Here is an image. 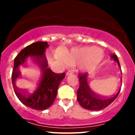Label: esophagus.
I'll use <instances>...</instances> for the list:
<instances>
[{
    "mask_svg": "<svg viewBox=\"0 0 135 135\" xmlns=\"http://www.w3.org/2000/svg\"><path fill=\"white\" fill-rule=\"evenodd\" d=\"M73 73H74V71H73V70H69V71H67V72H66V76H68V75H70V74H73Z\"/></svg>",
    "mask_w": 135,
    "mask_h": 135,
    "instance_id": "obj_1",
    "label": "esophagus"
}]
</instances>
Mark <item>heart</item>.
<instances>
[{"instance_id": "heart-1", "label": "heart", "mask_w": 135, "mask_h": 135, "mask_svg": "<svg viewBox=\"0 0 135 135\" xmlns=\"http://www.w3.org/2000/svg\"><path fill=\"white\" fill-rule=\"evenodd\" d=\"M103 57L101 50L96 47L74 48L64 55V59L69 65L78 64L79 69L88 72L97 66Z\"/></svg>"}]
</instances>
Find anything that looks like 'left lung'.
Listing matches in <instances>:
<instances>
[{
	"mask_svg": "<svg viewBox=\"0 0 135 135\" xmlns=\"http://www.w3.org/2000/svg\"><path fill=\"white\" fill-rule=\"evenodd\" d=\"M111 58L118 62L120 66L119 60L115 54H112ZM79 81L80 87L77 91V100L79 104L82 108L89 110H100L109 106L117 98L120 92L121 89L118 92L110 97H100L95 93L89 88L87 81L88 74H79Z\"/></svg>",
	"mask_w": 135,
	"mask_h": 135,
	"instance_id": "left-lung-1",
	"label": "left lung"
}]
</instances>
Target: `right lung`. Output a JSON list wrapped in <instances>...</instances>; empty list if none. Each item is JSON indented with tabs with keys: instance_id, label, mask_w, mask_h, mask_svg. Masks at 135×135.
<instances>
[{
	"instance_id": "add662e5",
	"label": "right lung",
	"mask_w": 135,
	"mask_h": 135,
	"mask_svg": "<svg viewBox=\"0 0 135 135\" xmlns=\"http://www.w3.org/2000/svg\"><path fill=\"white\" fill-rule=\"evenodd\" d=\"M49 46L47 42H36L23 49L16 57L12 70V81L13 90L19 100L27 107L37 110H44L54 103L58 87L65 73L57 74L48 67L45 50ZM35 64L40 69L39 80L32 89L19 88L16 81L21 74V68Z\"/></svg>"
}]
</instances>
